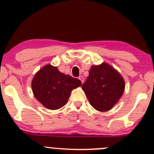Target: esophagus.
I'll return each mask as SVG.
<instances>
[{"label": "esophagus", "instance_id": "esophagus-1", "mask_svg": "<svg viewBox=\"0 0 154 154\" xmlns=\"http://www.w3.org/2000/svg\"><path fill=\"white\" fill-rule=\"evenodd\" d=\"M79 79H80L81 82H82V83H84V81H85V78L83 76H79Z\"/></svg>", "mask_w": 154, "mask_h": 154}]
</instances>
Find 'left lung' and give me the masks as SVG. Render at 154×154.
<instances>
[{
  "mask_svg": "<svg viewBox=\"0 0 154 154\" xmlns=\"http://www.w3.org/2000/svg\"><path fill=\"white\" fill-rule=\"evenodd\" d=\"M125 81L118 72L106 63L92 66L82 88L90 103L96 110L112 109L122 95Z\"/></svg>",
  "mask_w": 154,
  "mask_h": 154,
  "instance_id": "obj_1",
  "label": "left lung"
}]
</instances>
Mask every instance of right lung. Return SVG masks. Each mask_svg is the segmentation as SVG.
I'll list each match as a JSON object with an SVG mask.
<instances>
[{"label":"right lung","instance_id":"obj_1","mask_svg":"<svg viewBox=\"0 0 154 154\" xmlns=\"http://www.w3.org/2000/svg\"><path fill=\"white\" fill-rule=\"evenodd\" d=\"M82 82L60 72L57 67L48 64L36 73L32 82V89L37 100L45 107L56 110L66 103L71 91Z\"/></svg>","mask_w":154,"mask_h":154}]
</instances>
